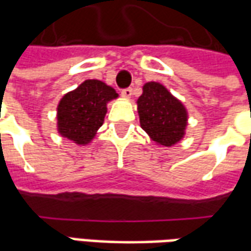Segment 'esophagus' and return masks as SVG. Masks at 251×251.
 Wrapping results in <instances>:
<instances>
[{
  "instance_id": "1",
  "label": "esophagus",
  "mask_w": 251,
  "mask_h": 251,
  "mask_svg": "<svg viewBox=\"0 0 251 251\" xmlns=\"http://www.w3.org/2000/svg\"><path fill=\"white\" fill-rule=\"evenodd\" d=\"M131 94H133V90H131L130 87L125 88V90H122V91H121V95H122L124 98H130Z\"/></svg>"
}]
</instances>
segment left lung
Here are the masks:
<instances>
[{
    "instance_id": "8db88e82",
    "label": "left lung",
    "mask_w": 251,
    "mask_h": 251,
    "mask_svg": "<svg viewBox=\"0 0 251 251\" xmlns=\"http://www.w3.org/2000/svg\"><path fill=\"white\" fill-rule=\"evenodd\" d=\"M140 125L157 145L174 147L185 136L188 111L181 100L158 82H148L137 99Z\"/></svg>"
}]
</instances>
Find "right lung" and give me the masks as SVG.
<instances>
[{
	"label": "right lung",
	"instance_id": "obj_1",
	"mask_svg": "<svg viewBox=\"0 0 251 251\" xmlns=\"http://www.w3.org/2000/svg\"><path fill=\"white\" fill-rule=\"evenodd\" d=\"M117 98V91L102 80H84L57 104V133L76 145H87L103 124L107 103Z\"/></svg>",
	"mask_w": 251,
	"mask_h": 251
}]
</instances>
